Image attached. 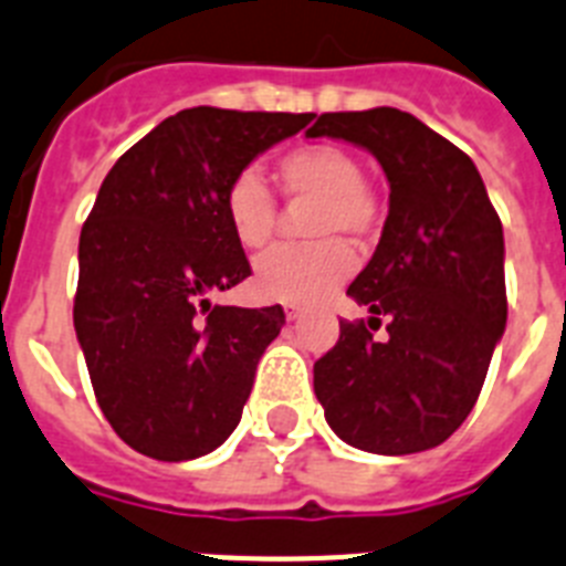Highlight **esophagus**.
<instances>
[{
  "mask_svg": "<svg viewBox=\"0 0 566 566\" xmlns=\"http://www.w3.org/2000/svg\"><path fill=\"white\" fill-rule=\"evenodd\" d=\"M283 312H286L289 321H301V315H303V310L297 306V303H286V306H283Z\"/></svg>",
  "mask_w": 566,
  "mask_h": 566,
  "instance_id": "esophagus-1",
  "label": "esophagus"
}]
</instances>
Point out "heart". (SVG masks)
<instances>
[{"label": "heart", "mask_w": 566, "mask_h": 566, "mask_svg": "<svg viewBox=\"0 0 566 566\" xmlns=\"http://www.w3.org/2000/svg\"><path fill=\"white\" fill-rule=\"evenodd\" d=\"M277 185L292 202H317L306 231L324 240L306 245H280L256 260L254 289L263 301L321 303L353 274L356 256L340 237L367 240L381 222V205L364 185V167L338 144H301L277 158ZM226 222L242 249L269 245L277 228V202L263 176L237 172L222 196Z\"/></svg>", "instance_id": "1"}]
</instances>
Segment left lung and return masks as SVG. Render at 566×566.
Returning a JSON list of instances; mask_svg holds the SVG:
<instances>
[{
	"mask_svg": "<svg viewBox=\"0 0 566 566\" xmlns=\"http://www.w3.org/2000/svg\"><path fill=\"white\" fill-rule=\"evenodd\" d=\"M306 135L370 149L390 181L376 254L347 289L370 317L340 324L315 396L347 446L428 451L465 422L506 329L501 217L474 161L410 112H324Z\"/></svg>",
	"mask_w": 566,
	"mask_h": 566,
	"instance_id": "left-lung-1",
	"label": "left lung"
}]
</instances>
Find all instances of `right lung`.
<instances>
[{"mask_svg":"<svg viewBox=\"0 0 566 566\" xmlns=\"http://www.w3.org/2000/svg\"><path fill=\"white\" fill-rule=\"evenodd\" d=\"M310 120V112L193 106L106 172L81 231L74 333L97 405L138 454L196 460L240 424L256 361L286 315L210 303L251 274L222 196Z\"/></svg>","mask_w":566,"mask_h":566,"instance_id":"1","label":"right lung"}]
</instances>
